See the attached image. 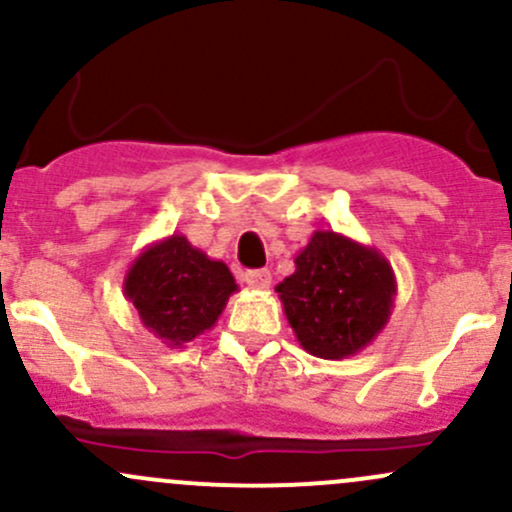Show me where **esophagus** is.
<instances>
[{"mask_svg": "<svg viewBox=\"0 0 512 512\" xmlns=\"http://www.w3.org/2000/svg\"><path fill=\"white\" fill-rule=\"evenodd\" d=\"M243 277L250 289H269V284H272V274H269V269H247Z\"/></svg>", "mask_w": 512, "mask_h": 512, "instance_id": "1", "label": "esophagus"}]
</instances>
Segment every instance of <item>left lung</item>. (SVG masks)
<instances>
[{
	"label": "left lung",
	"instance_id": "1",
	"mask_svg": "<svg viewBox=\"0 0 512 512\" xmlns=\"http://www.w3.org/2000/svg\"><path fill=\"white\" fill-rule=\"evenodd\" d=\"M277 284L284 316L308 355H357L389 323L396 274L376 247L335 230H316Z\"/></svg>",
	"mask_w": 512,
	"mask_h": 512
}]
</instances>
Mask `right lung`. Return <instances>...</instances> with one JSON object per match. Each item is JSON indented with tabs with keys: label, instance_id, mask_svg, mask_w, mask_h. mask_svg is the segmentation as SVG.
<instances>
[{
	"label": "right lung",
	"instance_id": "right-lung-1",
	"mask_svg": "<svg viewBox=\"0 0 512 512\" xmlns=\"http://www.w3.org/2000/svg\"><path fill=\"white\" fill-rule=\"evenodd\" d=\"M235 291L226 262L211 260L179 233L145 247L123 279L140 323L167 347H184L211 330Z\"/></svg>",
	"mask_w": 512,
	"mask_h": 512
}]
</instances>
